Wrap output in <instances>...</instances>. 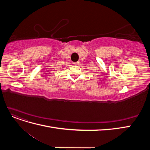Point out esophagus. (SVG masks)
<instances>
[{
    "label": "esophagus",
    "instance_id": "1",
    "mask_svg": "<svg viewBox=\"0 0 150 150\" xmlns=\"http://www.w3.org/2000/svg\"><path fill=\"white\" fill-rule=\"evenodd\" d=\"M73 64L76 66H78L79 64V62H73Z\"/></svg>",
    "mask_w": 150,
    "mask_h": 150
}]
</instances>
